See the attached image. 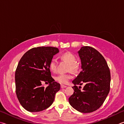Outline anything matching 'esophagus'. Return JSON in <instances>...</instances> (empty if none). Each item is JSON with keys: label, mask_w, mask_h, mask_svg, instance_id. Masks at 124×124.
<instances>
[{"label": "esophagus", "mask_w": 124, "mask_h": 124, "mask_svg": "<svg viewBox=\"0 0 124 124\" xmlns=\"http://www.w3.org/2000/svg\"><path fill=\"white\" fill-rule=\"evenodd\" d=\"M61 88H66V85H61Z\"/></svg>", "instance_id": "34e87169"}]
</instances>
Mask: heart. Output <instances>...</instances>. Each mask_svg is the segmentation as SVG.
<instances>
[{
  "mask_svg": "<svg viewBox=\"0 0 124 124\" xmlns=\"http://www.w3.org/2000/svg\"><path fill=\"white\" fill-rule=\"evenodd\" d=\"M61 58L69 64V71H72V72H76L78 70V66L76 64L77 59L73 54L70 52H66V53L62 54L61 56ZM49 68L53 72L56 71V60L55 59H53L50 62ZM72 78V75L70 74H59L55 77V80L60 84H65L68 83L69 80Z\"/></svg>",
  "mask_w": 124,
  "mask_h": 124,
  "instance_id": "obj_1",
  "label": "heart"
}]
</instances>
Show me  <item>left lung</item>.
<instances>
[{"label":"left lung","mask_w":124,"mask_h":124,"mask_svg":"<svg viewBox=\"0 0 124 124\" xmlns=\"http://www.w3.org/2000/svg\"><path fill=\"white\" fill-rule=\"evenodd\" d=\"M78 53L82 70L72 81L74 93L69 101L78 111L91 113L101 107L109 92L110 73L105 59L94 48L82 47ZM83 83L85 86L81 91L77 85Z\"/></svg>","instance_id":"8db88e82"}]
</instances>
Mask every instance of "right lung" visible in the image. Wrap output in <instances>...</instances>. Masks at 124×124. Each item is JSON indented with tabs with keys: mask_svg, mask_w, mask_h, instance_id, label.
<instances>
[{
	"mask_svg": "<svg viewBox=\"0 0 124 124\" xmlns=\"http://www.w3.org/2000/svg\"><path fill=\"white\" fill-rule=\"evenodd\" d=\"M59 52L56 47H35L19 60L15 72L16 93L19 103L28 111H42L53 103L60 85L52 77L49 64ZM42 81L48 82L49 85L45 88Z\"/></svg>",
	"mask_w": 124,
	"mask_h": 124,
	"instance_id": "1",
	"label": "right lung"
}]
</instances>
